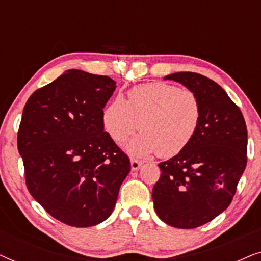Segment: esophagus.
<instances>
[{
    "label": "esophagus",
    "instance_id": "esophagus-1",
    "mask_svg": "<svg viewBox=\"0 0 261 261\" xmlns=\"http://www.w3.org/2000/svg\"><path fill=\"white\" fill-rule=\"evenodd\" d=\"M141 165H142V163L139 162V160H137V159H132L130 160V167H132V170H133V171H137V170L140 169Z\"/></svg>",
    "mask_w": 261,
    "mask_h": 261
}]
</instances>
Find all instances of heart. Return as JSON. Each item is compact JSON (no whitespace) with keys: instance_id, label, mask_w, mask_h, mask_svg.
<instances>
[{"instance_id":"b5f03b06","label":"heart","mask_w":261,"mask_h":261,"mask_svg":"<svg viewBox=\"0 0 261 261\" xmlns=\"http://www.w3.org/2000/svg\"><path fill=\"white\" fill-rule=\"evenodd\" d=\"M202 119L201 99L190 89L165 82H152L132 88L128 101L117 96L103 110V126L115 141L140 128L123 142L130 155L144 158L155 153L170 158L187 147Z\"/></svg>"}]
</instances>
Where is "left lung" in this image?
<instances>
[{
    "mask_svg": "<svg viewBox=\"0 0 261 261\" xmlns=\"http://www.w3.org/2000/svg\"><path fill=\"white\" fill-rule=\"evenodd\" d=\"M164 80L195 91L202 105L194 139L159 164L162 174L152 191L160 220L191 229L214 220L230 204L247 163V128L238 106L208 77L176 72Z\"/></svg>",
    "mask_w": 261,
    "mask_h": 261,
    "instance_id": "left-lung-1",
    "label": "left lung"
}]
</instances>
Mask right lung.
Wrapping results in <instances>:
<instances>
[{"instance_id": "add662e5", "label": "right lung", "mask_w": 261, "mask_h": 261, "mask_svg": "<svg viewBox=\"0 0 261 261\" xmlns=\"http://www.w3.org/2000/svg\"><path fill=\"white\" fill-rule=\"evenodd\" d=\"M116 83L67 70L33 92L17 133L27 189L49 215L72 227L108 219L130 171L128 156L103 126Z\"/></svg>"}]
</instances>
